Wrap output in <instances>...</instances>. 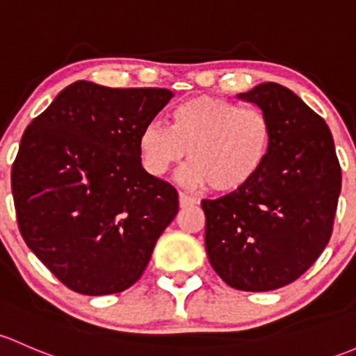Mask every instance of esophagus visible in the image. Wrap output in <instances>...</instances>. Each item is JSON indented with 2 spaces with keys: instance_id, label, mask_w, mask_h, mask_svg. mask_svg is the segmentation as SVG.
<instances>
[{
  "instance_id": "34e87169",
  "label": "esophagus",
  "mask_w": 356,
  "mask_h": 356,
  "mask_svg": "<svg viewBox=\"0 0 356 356\" xmlns=\"http://www.w3.org/2000/svg\"><path fill=\"white\" fill-rule=\"evenodd\" d=\"M197 204L195 197L188 195V193H179V205L181 207H192V205Z\"/></svg>"
}]
</instances>
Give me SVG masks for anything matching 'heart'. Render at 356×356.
Masks as SVG:
<instances>
[{"label":"heart","instance_id":"1","mask_svg":"<svg viewBox=\"0 0 356 356\" xmlns=\"http://www.w3.org/2000/svg\"><path fill=\"white\" fill-rule=\"evenodd\" d=\"M270 145L273 124L262 109L207 94L175 106L171 124L152 120L138 135L149 175L163 177L188 154L192 164L181 171V181L219 193L247 186L266 164Z\"/></svg>","mask_w":356,"mask_h":356}]
</instances>
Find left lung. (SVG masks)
Returning a JSON list of instances; mask_svg holds the SVG:
<instances>
[{
    "mask_svg": "<svg viewBox=\"0 0 356 356\" xmlns=\"http://www.w3.org/2000/svg\"><path fill=\"white\" fill-rule=\"evenodd\" d=\"M236 97L269 116L273 145L247 186L202 200L205 250L226 284L270 291L298 280L329 243L341 166L327 124L286 87L260 83Z\"/></svg>",
    "mask_w": 356,
    "mask_h": 356,
    "instance_id": "1",
    "label": "left lung"
}]
</instances>
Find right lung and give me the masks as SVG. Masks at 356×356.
<instances>
[{
	"label": "right lung",
	"instance_id": "right-lung-1",
	"mask_svg": "<svg viewBox=\"0 0 356 356\" xmlns=\"http://www.w3.org/2000/svg\"><path fill=\"white\" fill-rule=\"evenodd\" d=\"M171 97L79 80L24 131L12 166L18 229L73 291L130 288L177 216L178 192L149 175L138 152L142 128Z\"/></svg>",
	"mask_w": 356,
	"mask_h": 356
}]
</instances>
